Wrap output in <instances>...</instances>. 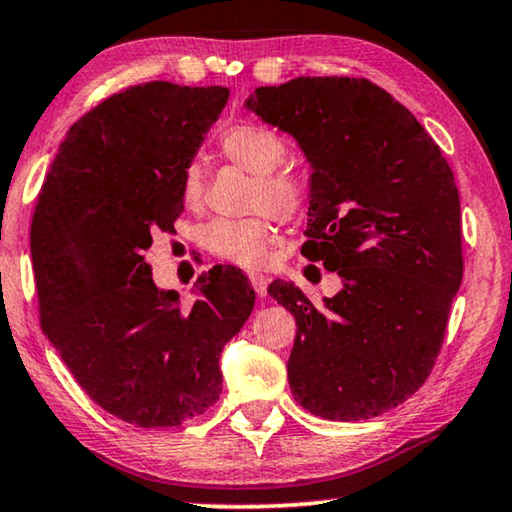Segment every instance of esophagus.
<instances>
[{
	"label": "esophagus",
	"mask_w": 512,
	"mask_h": 512,
	"mask_svg": "<svg viewBox=\"0 0 512 512\" xmlns=\"http://www.w3.org/2000/svg\"><path fill=\"white\" fill-rule=\"evenodd\" d=\"M249 281H251V286H254L258 297H265L267 295V277H265V274L251 272L249 274Z\"/></svg>",
	"instance_id": "esophagus-1"
}]
</instances>
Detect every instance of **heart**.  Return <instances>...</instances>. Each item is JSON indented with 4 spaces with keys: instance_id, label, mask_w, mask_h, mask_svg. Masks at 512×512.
<instances>
[{
    "instance_id": "obj_1",
    "label": "heart",
    "mask_w": 512,
    "mask_h": 512,
    "mask_svg": "<svg viewBox=\"0 0 512 512\" xmlns=\"http://www.w3.org/2000/svg\"><path fill=\"white\" fill-rule=\"evenodd\" d=\"M219 153L247 174L256 176V190L251 199L254 208L270 210L283 222L300 215L306 199L304 183L290 171L279 169L286 160V141L277 132L258 123L233 125L219 137ZM201 190V167L196 162L187 164L180 176V199L185 206H194L201 199ZM271 216L269 212H261L247 219H212L201 226V245L229 263L261 267L279 240L277 224Z\"/></svg>"
}]
</instances>
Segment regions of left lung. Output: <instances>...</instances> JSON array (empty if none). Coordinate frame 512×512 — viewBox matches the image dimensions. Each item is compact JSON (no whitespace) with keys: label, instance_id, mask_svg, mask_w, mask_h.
<instances>
[{"label":"left lung","instance_id":"left-lung-1","mask_svg":"<svg viewBox=\"0 0 512 512\" xmlns=\"http://www.w3.org/2000/svg\"><path fill=\"white\" fill-rule=\"evenodd\" d=\"M245 107L302 148V254L343 281L322 304L293 281L267 288L297 322L290 391L320 419H373L426 382L442 348L462 281L453 171L410 109L368 80L295 77L258 86Z\"/></svg>","mask_w":512,"mask_h":512}]
</instances>
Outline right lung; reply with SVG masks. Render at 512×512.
Wrapping results in <instances>:
<instances>
[{
    "label": "right lung",
    "mask_w": 512,
    "mask_h": 512,
    "mask_svg": "<svg viewBox=\"0 0 512 512\" xmlns=\"http://www.w3.org/2000/svg\"><path fill=\"white\" fill-rule=\"evenodd\" d=\"M226 100L224 86L171 82L114 93L68 130L31 219L45 336L91 400L139 428L217 403L224 345L256 302L240 270L212 267L183 306L144 261L183 212L180 176Z\"/></svg>",
    "instance_id": "right-lung-1"
}]
</instances>
